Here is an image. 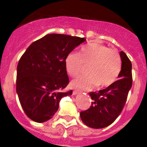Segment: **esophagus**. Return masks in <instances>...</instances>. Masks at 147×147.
I'll return each mask as SVG.
<instances>
[{
	"instance_id": "1",
	"label": "esophagus",
	"mask_w": 147,
	"mask_h": 147,
	"mask_svg": "<svg viewBox=\"0 0 147 147\" xmlns=\"http://www.w3.org/2000/svg\"><path fill=\"white\" fill-rule=\"evenodd\" d=\"M81 92H78V91H76V90H74L73 92H72V94H73V95H77V94H80Z\"/></svg>"
}]
</instances>
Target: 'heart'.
<instances>
[{
    "instance_id": "obj_1",
    "label": "heart",
    "mask_w": 147,
    "mask_h": 147,
    "mask_svg": "<svg viewBox=\"0 0 147 147\" xmlns=\"http://www.w3.org/2000/svg\"><path fill=\"white\" fill-rule=\"evenodd\" d=\"M66 71L75 77L88 65V75L79 76L71 81V87L79 91L98 87H107L117 80L121 69V60L117 52L93 42L85 46L78 54L69 53L65 60Z\"/></svg>"
}]
</instances>
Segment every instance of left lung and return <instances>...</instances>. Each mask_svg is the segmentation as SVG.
I'll list each match as a JSON object with an SVG mask.
<instances>
[{
  "instance_id": "8db88e82",
  "label": "left lung",
  "mask_w": 147,
  "mask_h": 147,
  "mask_svg": "<svg viewBox=\"0 0 147 147\" xmlns=\"http://www.w3.org/2000/svg\"><path fill=\"white\" fill-rule=\"evenodd\" d=\"M121 70L118 79L105 89L89 94L93 101L90 108L81 111L80 117L85 125L100 129L111 125L120 115L132 87V64L123 51L120 52Z\"/></svg>"
}]
</instances>
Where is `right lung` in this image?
Masks as SVG:
<instances>
[{
    "instance_id": "add662e5",
    "label": "right lung",
    "mask_w": 147,
    "mask_h": 147,
    "mask_svg": "<svg viewBox=\"0 0 147 147\" xmlns=\"http://www.w3.org/2000/svg\"><path fill=\"white\" fill-rule=\"evenodd\" d=\"M85 38L52 33L33 42L20 59L17 69V93L29 118L37 123L51 119L69 82L65 58Z\"/></svg>"
}]
</instances>
